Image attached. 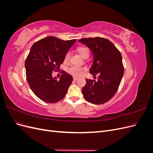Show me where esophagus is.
Instances as JSON below:
<instances>
[{"instance_id": "34e87169", "label": "esophagus", "mask_w": 153, "mask_h": 153, "mask_svg": "<svg viewBox=\"0 0 153 153\" xmlns=\"http://www.w3.org/2000/svg\"><path fill=\"white\" fill-rule=\"evenodd\" d=\"M78 79V78H77V77H75V76L73 77V80H77Z\"/></svg>"}]
</instances>
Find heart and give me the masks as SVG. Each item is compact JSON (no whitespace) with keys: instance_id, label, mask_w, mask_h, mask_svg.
I'll return each instance as SVG.
<instances>
[{"instance_id":"heart-1","label":"heart","mask_w":153,"mask_h":153,"mask_svg":"<svg viewBox=\"0 0 153 153\" xmlns=\"http://www.w3.org/2000/svg\"><path fill=\"white\" fill-rule=\"evenodd\" d=\"M78 52L81 55L82 57H84L87 55H89V51L87 48L85 47H79L77 48ZM69 58H70V52H68L65 56H64V61L68 62ZM85 69L84 67H80V66H72L69 67L68 69V72L71 74V75L75 76H80L83 71H84Z\"/></svg>"}]
</instances>
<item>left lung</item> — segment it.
<instances>
[{"label": "left lung", "instance_id": "left-lung-1", "mask_svg": "<svg viewBox=\"0 0 153 153\" xmlns=\"http://www.w3.org/2000/svg\"><path fill=\"white\" fill-rule=\"evenodd\" d=\"M79 42L89 48L93 54V63L89 73L98 75V81L85 79L82 92L89 102L99 105L107 102L116 93L124 75L122 55L107 39L100 37L83 38Z\"/></svg>", "mask_w": 153, "mask_h": 153}]
</instances>
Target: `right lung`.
<instances>
[{
  "instance_id": "obj_1",
  "label": "right lung",
  "mask_w": 153,
  "mask_h": 153,
  "mask_svg": "<svg viewBox=\"0 0 153 153\" xmlns=\"http://www.w3.org/2000/svg\"><path fill=\"white\" fill-rule=\"evenodd\" d=\"M76 39L64 41L48 36L33 44L27 56L25 68L26 78L31 90L40 100L56 103L65 96L73 76L62 71L61 76H52L64 61V56Z\"/></svg>"
}]
</instances>
